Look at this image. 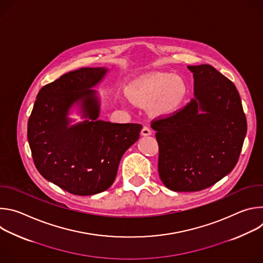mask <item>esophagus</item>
I'll list each match as a JSON object with an SVG mask.
<instances>
[{
    "label": "esophagus",
    "instance_id": "1",
    "mask_svg": "<svg viewBox=\"0 0 263 263\" xmlns=\"http://www.w3.org/2000/svg\"><path fill=\"white\" fill-rule=\"evenodd\" d=\"M152 134V131H151V129H149L148 127H143L142 128V130H141V135L142 136H148V135H151Z\"/></svg>",
    "mask_w": 263,
    "mask_h": 263
}]
</instances>
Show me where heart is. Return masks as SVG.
Segmentation results:
<instances>
[{"label":"heart","instance_id":"b5f03b06","mask_svg":"<svg viewBox=\"0 0 263 263\" xmlns=\"http://www.w3.org/2000/svg\"><path fill=\"white\" fill-rule=\"evenodd\" d=\"M130 99L138 105L149 104V112L158 118L171 117L181 109L187 95L186 81L170 72H151L135 79L128 88Z\"/></svg>","mask_w":263,"mask_h":263}]
</instances>
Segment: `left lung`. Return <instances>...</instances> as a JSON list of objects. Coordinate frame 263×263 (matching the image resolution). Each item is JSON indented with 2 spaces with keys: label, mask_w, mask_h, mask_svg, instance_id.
I'll return each mask as SVG.
<instances>
[{
  "label": "left lung",
  "mask_w": 263,
  "mask_h": 263,
  "mask_svg": "<svg viewBox=\"0 0 263 263\" xmlns=\"http://www.w3.org/2000/svg\"><path fill=\"white\" fill-rule=\"evenodd\" d=\"M187 68L194 74L195 98L174 116L152 122L159 177L173 192H199L227 176L247 134L235 85L209 64Z\"/></svg>",
  "instance_id": "8db88e82"
}]
</instances>
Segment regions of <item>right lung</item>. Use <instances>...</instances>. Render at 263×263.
Wrapping results in <instances>:
<instances>
[{"instance_id": "1", "label": "right lung", "mask_w": 263, "mask_h": 263, "mask_svg": "<svg viewBox=\"0 0 263 263\" xmlns=\"http://www.w3.org/2000/svg\"><path fill=\"white\" fill-rule=\"evenodd\" d=\"M108 70L83 67L44 86L28 121V141L37 171L72 195L91 196L108 190L124 153L142 129L139 124L99 120L101 100L92 88ZM74 106L83 122L72 124L69 114Z\"/></svg>"}]
</instances>
